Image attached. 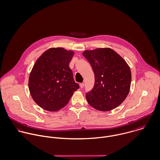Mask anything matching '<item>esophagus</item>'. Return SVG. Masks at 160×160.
<instances>
[{
  "label": "esophagus",
  "instance_id": "34e87169",
  "mask_svg": "<svg viewBox=\"0 0 160 160\" xmlns=\"http://www.w3.org/2000/svg\"><path fill=\"white\" fill-rule=\"evenodd\" d=\"M79 86H80V88H81V89H82V88H84V83H80Z\"/></svg>",
  "mask_w": 160,
  "mask_h": 160
}]
</instances>
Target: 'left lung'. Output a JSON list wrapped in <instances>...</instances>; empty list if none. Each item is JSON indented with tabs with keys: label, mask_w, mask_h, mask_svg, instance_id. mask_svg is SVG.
I'll list each match as a JSON object with an SVG mask.
<instances>
[{
	"label": "left lung",
	"mask_w": 160,
	"mask_h": 160,
	"mask_svg": "<svg viewBox=\"0 0 160 160\" xmlns=\"http://www.w3.org/2000/svg\"><path fill=\"white\" fill-rule=\"evenodd\" d=\"M82 55L90 63L95 76L94 86L86 93L88 103L102 112L113 110L122 103L130 91L129 65L110 48L85 50Z\"/></svg>",
	"instance_id": "left-lung-1"
}]
</instances>
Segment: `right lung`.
I'll use <instances>...</instances> for the list:
<instances>
[{"mask_svg": "<svg viewBox=\"0 0 160 160\" xmlns=\"http://www.w3.org/2000/svg\"><path fill=\"white\" fill-rule=\"evenodd\" d=\"M73 55L72 50L50 48L35 62L29 77V90L34 101L45 110H61L79 89L69 67Z\"/></svg>", "mask_w": 160, "mask_h": 160, "instance_id": "right-lung-1", "label": "right lung"}]
</instances>
